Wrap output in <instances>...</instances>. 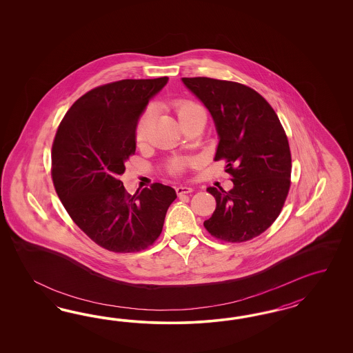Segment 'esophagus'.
Listing matches in <instances>:
<instances>
[{
	"label": "esophagus",
	"mask_w": 353,
	"mask_h": 353,
	"mask_svg": "<svg viewBox=\"0 0 353 353\" xmlns=\"http://www.w3.org/2000/svg\"><path fill=\"white\" fill-rule=\"evenodd\" d=\"M192 192V188L189 186H177L176 188V192L177 195H182V194H190Z\"/></svg>",
	"instance_id": "esophagus-1"
}]
</instances>
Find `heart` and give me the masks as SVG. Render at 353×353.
I'll return each mask as SVG.
<instances>
[{
	"label": "heart",
	"mask_w": 353,
	"mask_h": 353,
	"mask_svg": "<svg viewBox=\"0 0 353 353\" xmlns=\"http://www.w3.org/2000/svg\"><path fill=\"white\" fill-rule=\"evenodd\" d=\"M173 108H174V112H176L177 119H179L182 127L185 124H188L192 119L199 117V115L205 117V111H204L203 107L201 106L199 103L194 102V101H190V99H177V101H174ZM150 121H151V111L148 110L139 119L137 128H136V142L139 145H143L148 141ZM186 165H188L186 161L174 159V161L170 163L168 171L173 173V174H181Z\"/></svg>",
	"instance_id": "1"
}]
</instances>
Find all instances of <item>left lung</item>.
Segmentation results:
<instances>
[{
  "label": "left lung",
  "mask_w": 353,
  "mask_h": 353,
  "mask_svg": "<svg viewBox=\"0 0 353 353\" xmlns=\"http://www.w3.org/2000/svg\"><path fill=\"white\" fill-rule=\"evenodd\" d=\"M208 108L220 142L214 161H225L234 183L229 192L208 188L216 199L204 228L216 239L241 243L276 221L291 185L289 139L273 107L250 86L211 77H182Z\"/></svg>",
  "instance_id": "1"
}]
</instances>
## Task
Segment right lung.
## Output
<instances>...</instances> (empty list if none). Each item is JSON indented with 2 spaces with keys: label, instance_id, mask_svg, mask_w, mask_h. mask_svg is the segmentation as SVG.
I'll use <instances>...</instances> for the list:
<instances>
[{
  "label": "right lung",
  "instance_id": "add662e5",
  "mask_svg": "<svg viewBox=\"0 0 353 353\" xmlns=\"http://www.w3.org/2000/svg\"><path fill=\"white\" fill-rule=\"evenodd\" d=\"M168 77L125 79L80 97L62 119L52 146V179L67 214L98 246L125 254L161 233L174 189L159 182L130 195L120 176L136 152L141 112Z\"/></svg>",
  "mask_w": 353,
  "mask_h": 353
}]
</instances>
